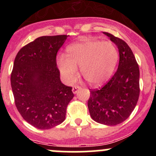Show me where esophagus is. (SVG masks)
Instances as JSON below:
<instances>
[{
	"label": "esophagus",
	"mask_w": 156,
	"mask_h": 156,
	"mask_svg": "<svg viewBox=\"0 0 156 156\" xmlns=\"http://www.w3.org/2000/svg\"><path fill=\"white\" fill-rule=\"evenodd\" d=\"M81 89V87H79V86H75V87H73L72 88V92H73V94H77V92H78L79 90Z\"/></svg>",
	"instance_id": "esophagus-1"
}]
</instances>
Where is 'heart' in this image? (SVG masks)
<instances>
[{"instance_id": "heart-1", "label": "heart", "mask_w": 156, "mask_h": 156, "mask_svg": "<svg viewBox=\"0 0 156 156\" xmlns=\"http://www.w3.org/2000/svg\"><path fill=\"white\" fill-rule=\"evenodd\" d=\"M119 59L115 46L110 41H86L70 45L67 56L57 59L58 68L64 80L72 83L80 67L83 78L91 85L97 86L109 78Z\"/></svg>"}]
</instances>
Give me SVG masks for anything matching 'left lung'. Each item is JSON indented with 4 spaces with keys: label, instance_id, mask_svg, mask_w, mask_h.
<instances>
[{
    "label": "left lung",
    "instance_id": "obj_1",
    "mask_svg": "<svg viewBox=\"0 0 156 156\" xmlns=\"http://www.w3.org/2000/svg\"><path fill=\"white\" fill-rule=\"evenodd\" d=\"M118 47L119 68L109 81L99 90H90L87 106L93 120L102 125L121 124L134 109L140 95V69L125 41L103 32Z\"/></svg>",
    "mask_w": 156,
    "mask_h": 156
}]
</instances>
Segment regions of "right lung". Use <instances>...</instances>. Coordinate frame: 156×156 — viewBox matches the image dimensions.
<instances>
[{"label": "right lung", "instance_id": "add662e5", "mask_svg": "<svg viewBox=\"0 0 156 156\" xmlns=\"http://www.w3.org/2000/svg\"><path fill=\"white\" fill-rule=\"evenodd\" d=\"M67 35L42 36L17 53L11 73V87L19 112L41 130L60 125L74 94L60 81L56 54Z\"/></svg>", "mask_w": 156, "mask_h": 156}]
</instances>
